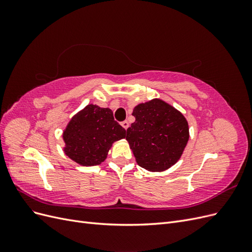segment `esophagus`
<instances>
[{
  "label": "esophagus",
  "instance_id": "1",
  "mask_svg": "<svg viewBox=\"0 0 252 252\" xmlns=\"http://www.w3.org/2000/svg\"><path fill=\"white\" fill-rule=\"evenodd\" d=\"M121 125H122V127H123V128H125V129H127V128L129 127V123H128V122H127V121H123V122H122V123H121Z\"/></svg>",
  "mask_w": 252,
  "mask_h": 252
}]
</instances>
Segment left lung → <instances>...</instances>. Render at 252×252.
<instances>
[{
  "instance_id": "obj_1",
  "label": "left lung",
  "mask_w": 252,
  "mask_h": 252,
  "mask_svg": "<svg viewBox=\"0 0 252 252\" xmlns=\"http://www.w3.org/2000/svg\"><path fill=\"white\" fill-rule=\"evenodd\" d=\"M135 122L126 140L135 161L148 171H164L177 163L189 140L188 122L183 114L159 98L135 106Z\"/></svg>"
}]
</instances>
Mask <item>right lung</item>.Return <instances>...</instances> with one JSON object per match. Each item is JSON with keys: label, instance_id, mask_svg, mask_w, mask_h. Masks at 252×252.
Instances as JSON below:
<instances>
[{"label": "right lung", "instance_id": "right-lung-1", "mask_svg": "<svg viewBox=\"0 0 252 252\" xmlns=\"http://www.w3.org/2000/svg\"><path fill=\"white\" fill-rule=\"evenodd\" d=\"M125 136L126 130L114 121L111 109L89 104L67 124L64 152L82 166H95L105 161L112 144Z\"/></svg>", "mask_w": 252, "mask_h": 252}]
</instances>
